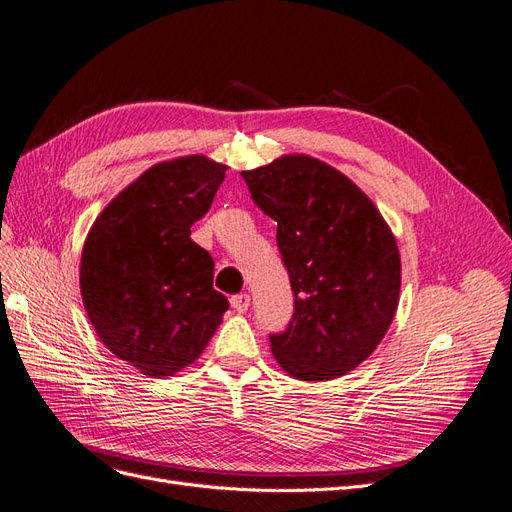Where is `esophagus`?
<instances>
[{
  "label": "esophagus",
  "instance_id": "34e87169",
  "mask_svg": "<svg viewBox=\"0 0 512 512\" xmlns=\"http://www.w3.org/2000/svg\"><path fill=\"white\" fill-rule=\"evenodd\" d=\"M251 306V295L249 293H240V295H234L232 298V308L236 312H246Z\"/></svg>",
  "mask_w": 512,
  "mask_h": 512
}]
</instances>
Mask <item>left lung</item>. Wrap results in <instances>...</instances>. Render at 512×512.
<instances>
[{
	"mask_svg": "<svg viewBox=\"0 0 512 512\" xmlns=\"http://www.w3.org/2000/svg\"><path fill=\"white\" fill-rule=\"evenodd\" d=\"M253 202L278 225L295 310L270 336L298 381H332L366 361L395 317L402 263L391 227L349 176L310 155L242 172Z\"/></svg>",
	"mask_w": 512,
	"mask_h": 512,
	"instance_id": "left-lung-1",
	"label": "left lung"
}]
</instances>
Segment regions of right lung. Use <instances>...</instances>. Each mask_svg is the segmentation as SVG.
<instances>
[{"mask_svg": "<svg viewBox=\"0 0 512 512\" xmlns=\"http://www.w3.org/2000/svg\"><path fill=\"white\" fill-rule=\"evenodd\" d=\"M225 170L204 155L155 163L100 212L82 246L80 295L95 334L146 376L193 364L229 308L212 289L210 253L191 240Z\"/></svg>", "mask_w": 512, "mask_h": 512, "instance_id": "1", "label": "right lung"}]
</instances>
